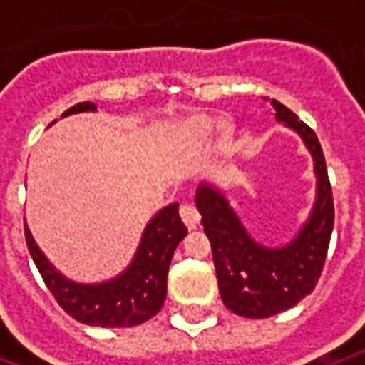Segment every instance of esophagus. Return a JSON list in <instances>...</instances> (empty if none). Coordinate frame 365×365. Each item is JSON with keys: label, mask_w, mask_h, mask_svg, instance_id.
I'll list each match as a JSON object with an SVG mask.
<instances>
[{"label": "esophagus", "mask_w": 365, "mask_h": 365, "mask_svg": "<svg viewBox=\"0 0 365 365\" xmlns=\"http://www.w3.org/2000/svg\"><path fill=\"white\" fill-rule=\"evenodd\" d=\"M180 216H182L183 225H185L187 229L190 230L198 229L200 212L196 210V206H194V204H183L182 208H180Z\"/></svg>", "instance_id": "esophagus-1"}]
</instances>
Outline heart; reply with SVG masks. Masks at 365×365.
Segmentation results:
<instances>
[{"instance_id":"obj_1","label":"heart","mask_w":365,"mask_h":365,"mask_svg":"<svg viewBox=\"0 0 365 365\" xmlns=\"http://www.w3.org/2000/svg\"><path fill=\"white\" fill-rule=\"evenodd\" d=\"M214 126H216V122L212 118H194L190 120L185 126H183V136L190 140V143H194V145H200V143H204L210 133L214 130Z\"/></svg>"}]
</instances>
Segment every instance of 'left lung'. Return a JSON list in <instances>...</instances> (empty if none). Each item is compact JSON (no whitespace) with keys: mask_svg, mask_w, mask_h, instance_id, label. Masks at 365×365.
Returning a JSON list of instances; mask_svg holds the SVG:
<instances>
[{"mask_svg":"<svg viewBox=\"0 0 365 365\" xmlns=\"http://www.w3.org/2000/svg\"><path fill=\"white\" fill-rule=\"evenodd\" d=\"M272 106L276 118L300 135L314 161L317 200L300 232L284 247L259 245L241 225L220 190L202 183L196 192L204 232L212 247L220 298L227 309L247 319L274 317L292 309L314 290L335 220L325 155L314 130L284 103L272 100Z\"/></svg>","mask_w":365,"mask_h":365,"instance_id":"left-lung-1","label":"left lung"}]
</instances>
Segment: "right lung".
<instances>
[{
	"label": "right lung",
	"mask_w": 365,
	"mask_h": 365,
	"mask_svg": "<svg viewBox=\"0 0 365 365\" xmlns=\"http://www.w3.org/2000/svg\"><path fill=\"white\" fill-rule=\"evenodd\" d=\"M79 112H96V103H75L63 118ZM26 245L46 288L75 321L93 327H135L155 317L167 294V272L175 247L187 229L180 218V204H169L155 214L140 237L130 265L102 284H77L56 272L44 257L24 225Z\"/></svg>",
	"instance_id": "add662e5"
}]
</instances>
